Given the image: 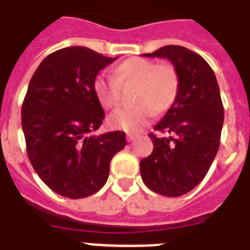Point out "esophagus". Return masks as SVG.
<instances>
[{
    "label": "esophagus",
    "instance_id": "esophagus-1",
    "mask_svg": "<svg viewBox=\"0 0 250 250\" xmlns=\"http://www.w3.org/2000/svg\"><path fill=\"white\" fill-rule=\"evenodd\" d=\"M136 137H137V135H136V133H127V141H128V143L133 141Z\"/></svg>",
    "mask_w": 250,
    "mask_h": 250
}]
</instances>
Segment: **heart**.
I'll return each instance as SVG.
<instances>
[{
    "label": "heart",
    "instance_id": "obj_1",
    "mask_svg": "<svg viewBox=\"0 0 250 250\" xmlns=\"http://www.w3.org/2000/svg\"><path fill=\"white\" fill-rule=\"evenodd\" d=\"M135 87V106L121 110L109 118L113 128L140 132L158 114L166 113L176 103L180 76L172 64H158L145 58H131L113 69V78L97 76L92 88L105 109L115 110L122 101V90Z\"/></svg>",
    "mask_w": 250,
    "mask_h": 250
}]
</instances>
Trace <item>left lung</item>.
<instances>
[{"label":"left lung","mask_w":250,"mask_h":250,"mask_svg":"<svg viewBox=\"0 0 250 250\" xmlns=\"http://www.w3.org/2000/svg\"><path fill=\"white\" fill-rule=\"evenodd\" d=\"M146 58H164L180 76L177 100L150 133L153 153L140 162L144 184L164 196H181L206 177L220 147L224 105L212 68L196 52L164 46Z\"/></svg>","instance_id":"obj_1"}]
</instances>
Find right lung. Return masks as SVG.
I'll list each match as a JSON object with an SVG mask.
<instances>
[{
  "label": "right lung",
  "instance_id": "right-lung-1",
  "mask_svg": "<svg viewBox=\"0 0 250 250\" xmlns=\"http://www.w3.org/2000/svg\"><path fill=\"white\" fill-rule=\"evenodd\" d=\"M114 60L87 47L62 48L43 59L28 86L21 106L26 153L41 180L65 198L99 191L125 146V132L93 135L105 118L93 79Z\"/></svg>",
  "mask_w": 250,
  "mask_h": 250
}]
</instances>
